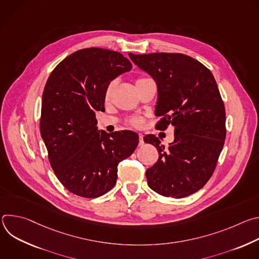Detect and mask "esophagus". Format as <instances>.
Instances as JSON below:
<instances>
[{"label": "esophagus", "instance_id": "1", "mask_svg": "<svg viewBox=\"0 0 259 259\" xmlns=\"http://www.w3.org/2000/svg\"><path fill=\"white\" fill-rule=\"evenodd\" d=\"M144 142H143V134L139 133V145H142Z\"/></svg>", "mask_w": 259, "mask_h": 259}]
</instances>
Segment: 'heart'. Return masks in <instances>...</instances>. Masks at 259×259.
I'll return each mask as SVG.
<instances>
[{"instance_id": "1", "label": "heart", "mask_w": 259, "mask_h": 259, "mask_svg": "<svg viewBox=\"0 0 259 259\" xmlns=\"http://www.w3.org/2000/svg\"><path fill=\"white\" fill-rule=\"evenodd\" d=\"M139 80H141V79H139ZM137 81H138V80H137ZM114 88H115V83H114V82L110 83V84L107 86V88H106V90H105V94H104L105 100H109L110 97H112ZM130 124H131L132 126L136 127V128H140V127L143 126L144 122H143V120H142L141 118L135 117V118H132V119L130 120Z\"/></svg>"}]
</instances>
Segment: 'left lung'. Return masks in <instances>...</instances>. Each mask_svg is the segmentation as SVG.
Wrapping results in <instances>:
<instances>
[{"mask_svg": "<svg viewBox=\"0 0 259 259\" xmlns=\"http://www.w3.org/2000/svg\"><path fill=\"white\" fill-rule=\"evenodd\" d=\"M130 59L157 84V127L174 128L165 147L153 134L144 142L157 147L159 159L146 170L149 187L164 197L180 199L202 189L211 177L226 139V110L212 72L181 53H152Z\"/></svg>", "mask_w": 259, "mask_h": 259, "instance_id": "left-lung-1", "label": "left lung"}]
</instances>
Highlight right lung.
<instances>
[{
  "label": "right lung",
  "mask_w": 259,
  "mask_h": 259,
  "mask_svg": "<svg viewBox=\"0 0 259 259\" xmlns=\"http://www.w3.org/2000/svg\"><path fill=\"white\" fill-rule=\"evenodd\" d=\"M131 69L119 52L87 48L63 59L47 80L41 135L56 177L72 194L97 198L112 190L120 161L136 149L137 133L99 131L95 118L107 86Z\"/></svg>",
  "instance_id": "right-lung-1"
}]
</instances>
